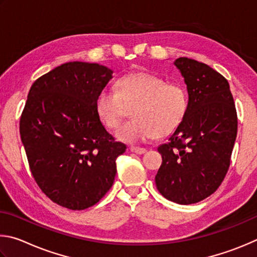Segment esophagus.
Here are the masks:
<instances>
[{"mask_svg": "<svg viewBox=\"0 0 257 257\" xmlns=\"http://www.w3.org/2000/svg\"><path fill=\"white\" fill-rule=\"evenodd\" d=\"M131 151L134 152V154H138V155H143L147 152L146 148H139V147H131Z\"/></svg>", "mask_w": 257, "mask_h": 257, "instance_id": "obj_1", "label": "esophagus"}]
</instances>
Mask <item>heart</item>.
I'll return each mask as SVG.
<instances>
[{
	"mask_svg": "<svg viewBox=\"0 0 257 257\" xmlns=\"http://www.w3.org/2000/svg\"><path fill=\"white\" fill-rule=\"evenodd\" d=\"M116 91L103 89L94 102L99 118L108 128L118 127L133 108L134 119L124 124L116 137L124 142H141L165 138L182 125L188 110V94L184 85L167 83L160 76L136 72L115 82Z\"/></svg>",
	"mask_w": 257,
	"mask_h": 257,
	"instance_id": "b5f03b06",
	"label": "heart"
}]
</instances>
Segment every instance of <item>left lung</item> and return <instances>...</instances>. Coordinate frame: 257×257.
I'll return each instance as SVG.
<instances>
[{"label":"left lung","mask_w":257,"mask_h":257,"mask_svg":"<svg viewBox=\"0 0 257 257\" xmlns=\"http://www.w3.org/2000/svg\"><path fill=\"white\" fill-rule=\"evenodd\" d=\"M187 85L188 110L167 143L156 185L178 204H193L218 190L228 172L237 137L235 102L224 76L204 63L179 57L174 62Z\"/></svg>","instance_id":"1"}]
</instances>
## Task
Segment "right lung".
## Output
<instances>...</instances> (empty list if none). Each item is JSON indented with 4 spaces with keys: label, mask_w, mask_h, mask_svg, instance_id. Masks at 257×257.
Wrapping results in <instances>:
<instances>
[{
    "label": "right lung",
    "mask_w": 257,
    "mask_h": 257,
    "mask_svg": "<svg viewBox=\"0 0 257 257\" xmlns=\"http://www.w3.org/2000/svg\"><path fill=\"white\" fill-rule=\"evenodd\" d=\"M112 78L108 67L69 62L35 81L20 118L31 174L58 205L84 210L109 191L126 146L103 127L94 102Z\"/></svg>",
    "instance_id": "add662e5"
}]
</instances>
